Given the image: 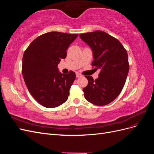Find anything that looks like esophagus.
<instances>
[{
	"label": "esophagus",
	"instance_id": "1",
	"mask_svg": "<svg viewBox=\"0 0 154 154\" xmlns=\"http://www.w3.org/2000/svg\"><path fill=\"white\" fill-rule=\"evenodd\" d=\"M76 78H79V77H81V76H82V74H80V73H78V72H77V73L76 74Z\"/></svg>",
	"mask_w": 154,
	"mask_h": 154
}]
</instances>
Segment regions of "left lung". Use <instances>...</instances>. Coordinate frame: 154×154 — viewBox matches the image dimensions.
<instances>
[{"label": "left lung", "instance_id": "8db88e82", "mask_svg": "<svg viewBox=\"0 0 154 154\" xmlns=\"http://www.w3.org/2000/svg\"><path fill=\"white\" fill-rule=\"evenodd\" d=\"M92 51V66L99 69L95 80L85 76L88 85L83 88L85 98L90 103L103 106L111 103L122 92L129 71L128 54L120 42L101 31L80 35Z\"/></svg>", "mask_w": 154, "mask_h": 154}]
</instances>
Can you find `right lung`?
Listing matches in <instances>:
<instances>
[{"instance_id":"right-lung-1","label":"right lung","mask_w":154,"mask_h":154,"mask_svg":"<svg viewBox=\"0 0 154 154\" xmlns=\"http://www.w3.org/2000/svg\"><path fill=\"white\" fill-rule=\"evenodd\" d=\"M78 35L49 32L37 37L23 55L22 72L32 96L46 108L66 102L76 74L59 72L58 65L66 58L67 50Z\"/></svg>"}]
</instances>
